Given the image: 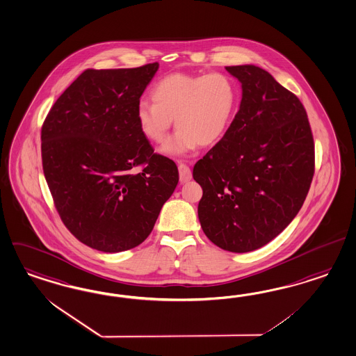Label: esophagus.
I'll return each instance as SVG.
<instances>
[{
  "label": "esophagus",
  "instance_id": "obj_1",
  "mask_svg": "<svg viewBox=\"0 0 356 356\" xmlns=\"http://www.w3.org/2000/svg\"><path fill=\"white\" fill-rule=\"evenodd\" d=\"M178 170H179V181H181V183H187L188 181H191L193 174H191V170L188 169L187 165L182 163H178Z\"/></svg>",
  "mask_w": 356,
  "mask_h": 356
}]
</instances>
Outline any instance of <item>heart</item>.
I'll return each mask as SVG.
<instances>
[{
	"mask_svg": "<svg viewBox=\"0 0 356 356\" xmlns=\"http://www.w3.org/2000/svg\"><path fill=\"white\" fill-rule=\"evenodd\" d=\"M153 104L140 100L136 121L151 142H163L172 127L178 129L163 145V152L183 154L197 145H211L226 131L233 117L236 91L222 74L188 75L175 72L153 86Z\"/></svg>",
	"mask_w": 356,
	"mask_h": 356,
	"instance_id": "1",
	"label": "heart"
}]
</instances>
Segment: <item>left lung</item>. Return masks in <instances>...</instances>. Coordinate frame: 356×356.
I'll list each match as a JSON object with an SVG mask.
<instances>
[{"instance_id":"left-lung-1","label":"left lung","mask_w":356,"mask_h":356,"mask_svg":"<svg viewBox=\"0 0 356 356\" xmlns=\"http://www.w3.org/2000/svg\"><path fill=\"white\" fill-rule=\"evenodd\" d=\"M242 84L239 111L224 138L193 166L203 188L197 214L220 248L250 252L294 220L315 172L305 106L264 69L226 66Z\"/></svg>"}]
</instances>
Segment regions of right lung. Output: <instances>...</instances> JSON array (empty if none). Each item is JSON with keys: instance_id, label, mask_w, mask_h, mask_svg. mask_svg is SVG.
I'll use <instances>...</instances> for the list:
<instances>
[{"instance_id": "add662e5", "label": "right lung", "mask_w": 356, "mask_h": 356, "mask_svg": "<svg viewBox=\"0 0 356 356\" xmlns=\"http://www.w3.org/2000/svg\"><path fill=\"white\" fill-rule=\"evenodd\" d=\"M157 70L154 62L81 72L41 129L42 170L62 222L97 251L144 242L179 181L175 163L153 153L135 115Z\"/></svg>"}]
</instances>
